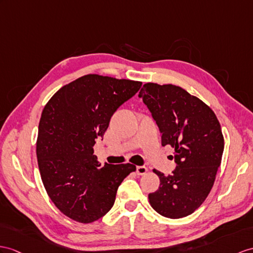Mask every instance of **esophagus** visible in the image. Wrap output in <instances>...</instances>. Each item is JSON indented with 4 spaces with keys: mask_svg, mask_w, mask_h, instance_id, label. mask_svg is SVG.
<instances>
[{
    "mask_svg": "<svg viewBox=\"0 0 253 253\" xmlns=\"http://www.w3.org/2000/svg\"><path fill=\"white\" fill-rule=\"evenodd\" d=\"M147 168L146 166H137L136 168V171H137V174L138 175H145L146 173H147Z\"/></svg>",
    "mask_w": 253,
    "mask_h": 253,
    "instance_id": "obj_1",
    "label": "esophagus"
}]
</instances>
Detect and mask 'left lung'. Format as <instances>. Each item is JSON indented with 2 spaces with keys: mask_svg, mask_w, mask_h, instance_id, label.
Wrapping results in <instances>:
<instances>
[{
  "mask_svg": "<svg viewBox=\"0 0 253 253\" xmlns=\"http://www.w3.org/2000/svg\"><path fill=\"white\" fill-rule=\"evenodd\" d=\"M138 96L159 126L162 146L175 148L177 164L169 176L153 169L160 187L148 195L150 205L166 218L187 217L213 186L224 149L220 123L204 102L174 84L148 83Z\"/></svg>",
  "mask_w": 253,
  "mask_h": 253,
  "instance_id": "8db88e82",
  "label": "left lung"
}]
</instances>
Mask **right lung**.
Listing matches in <instances>:
<instances>
[{
    "instance_id": "add662e5",
    "label": "right lung",
    "mask_w": 253,
    "mask_h": 253,
    "mask_svg": "<svg viewBox=\"0 0 253 253\" xmlns=\"http://www.w3.org/2000/svg\"><path fill=\"white\" fill-rule=\"evenodd\" d=\"M140 87V82L89 74L55 92L42 110L36 143L42 180L59 211L77 222L105 215L123 179L136 170L130 163L101 166L93 146Z\"/></svg>"
}]
</instances>
